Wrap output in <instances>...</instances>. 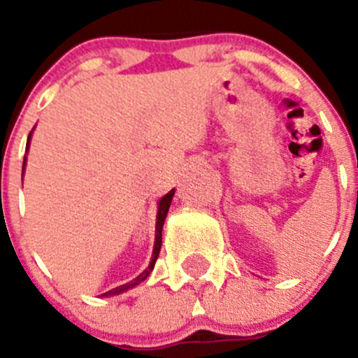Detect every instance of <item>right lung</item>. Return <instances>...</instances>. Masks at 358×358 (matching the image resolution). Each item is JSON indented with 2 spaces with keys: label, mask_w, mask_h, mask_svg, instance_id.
<instances>
[{
  "label": "right lung",
  "mask_w": 358,
  "mask_h": 358,
  "mask_svg": "<svg viewBox=\"0 0 358 358\" xmlns=\"http://www.w3.org/2000/svg\"><path fill=\"white\" fill-rule=\"evenodd\" d=\"M32 133V131H31ZM31 133H29V138H27V149H29V140H31ZM25 168V157H24V166H22V169ZM173 196H175V189L173 190H169L168 194H166L164 197H162L161 201H159V209H157V223H156V244H154V252H152V259H150V265H149V268L147 270H143L142 273H140L138 277H136V279H133L131 282H128V284H122V286H119V287H114V289H110V291H107V292H103L102 296H112V294H121L122 291H128L129 287H135V286H138L140 282H143V280L147 279V277H149V273L152 272V268H154V265H156V259H157V256H159V251H161V244H162V225H164V220H166V215H168V209H169V204H171V199H173Z\"/></svg>",
  "instance_id": "1"
}]
</instances>
